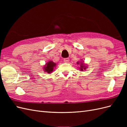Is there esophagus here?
I'll list each match as a JSON object with an SVG mask.
<instances>
[{"mask_svg":"<svg viewBox=\"0 0 127 127\" xmlns=\"http://www.w3.org/2000/svg\"><path fill=\"white\" fill-rule=\"evenodd\" d=\"M64 63H67L69 62V58H64Z\"/></svg>","mask_w":127,"mask_h":127,"instance_id":"1","label":"esophagus"}]
</instances>
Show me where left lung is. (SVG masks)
Segmentation results:
<instances>
[{"label":"left lung","instance_id":"left-lung-1","mask_svg":"<svg viewBox=\"0 0 127 127\" xmlns=\"http://www.w3.org/2000/svg\"><path fill=\"white\" fill-rule=\"evenodd\" d=\"M77 64H79V63H77ZM81 64V66H80V70H83V69H85V67H84V66H83V63H81V64Z\"/></svg>","mask_w":127,"mask_h":127}]
</instances>
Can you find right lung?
Here are the masks:
<instances>
[{
    "label": "right lung",
    "mask_w": 127,
    "mask_h": 127,
    "mask_svg": "<svg viewBox=\"0 0 127 127\" xmlns=\"http://www.w3.org/2000/svg\"><path fill=\"white\" fill-rule=\"evenodd\" d=\"M56 65V64L52 62V61H49L44 68V71L47 73H51L53 71V68H54Z\"/></svg>",
    "instance_id": "right-lung-1"
}]
</instances>
